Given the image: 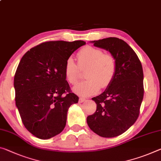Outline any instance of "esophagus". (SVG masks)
Wrapping results in <instances>:
<instances>
[{
  "instance_id": "obj_1",
  "label": "esophagus",
  "mask_w": 161,
  "mask_h": 161,
  "mask_svg": "<svg viewBox=\"0 0 161 161\" xmlns=\"http://www.w3.org/2000/svg\"><path fill=\"white\" fill-rule=\"evenodd\" d=\"M85 100H86V99H85V98H81V97H80V99H79V103H84V102H85Z\"/></svg>"
}]
</instances>
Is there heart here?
I'll return each instance as SVG.
<instances>
[{
	"mask_svg": "<svg viewBox=\"0 0 161 161\" xmlns=\"http://www.w3.org/2000/svg\"><path fill=\"white\" fill-rule=\"evenodd\" d=\"M77 60L78 65L72 57H69L64 67L65 77L71 85L77 82L80 69L81 70L86 69L85 78L87 80L73 87V92L77 95H94L100 87H108L113 81L116 74L117 64L111 54L103 53L99 48L87 46L79 51Z\"/></svg>",
	"mask_w": 161,
	"mask_h": 161,
	"instance_id": "obj_1",
	"label": "heart"
}]
</instances>
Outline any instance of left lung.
<instances>
[{
	"mask_svg": "<svg viewBox=\"0 0 161 161\" xmlns=\"http://www.w3.org/2000/svg\"><path fill=\"white\" fill-rule=\"evenodd\" d=\"M115 59L117 71L104 92L92 98L97 104L86 118L88 126L98 136L114 137L127 130L137 120L143 99V71L133 49L123 40L109 37L91 42Z\"/></svg>",
	"mask_w": 161,
	"mask_h": 161,
	"instance_id": "left-lung-1",
	"label": "left lung"
}]
</instances>
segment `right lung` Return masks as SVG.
I'll list each match as a JSON object with an SVG mask.
<instances>
[{"label": "right lung", "instance_id": "add662e5", "mask_svg": "<svg viewBox=\"0 0 161 161\" xmlns=\"http://www.w3.org/2000/svg\"><path fill=\"white\" fill-rule=\"evenodd\" d=\"M83 41L47 42L21 58L14 76L16 105L24 126L38 138L59 134L68 109L79 97L71 92L64 75L65 63Z\"/></svg>", "mask_w": 161, "mask_h": 161}]
</instances>
